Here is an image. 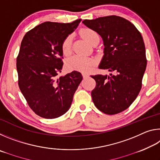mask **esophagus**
<instances>
[{"label":"esophagus","instance_id":"obj_1","mask_svg":"<svg viewBox=\"0 0 160 160\" xmlns=\"http://www.w3.org/2000/svg\"><path fill=\"white\" fill-rule=\"evenodd\" d=\"M82 77H83L84 79H85V78H87L88 77V74H86V73H85V72H82Z\"/></svg>","mask_w":160,"mask_h":160}]
</instances>
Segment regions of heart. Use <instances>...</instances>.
I'll return each instance as SVG.
<instances>
[{"label":"heart","mask_w":160,"mask_h":160,"mask_svg":"<svg viewBox=\"0 0 160 160\" xmlns=\"http://www.w3.org/2000/svg\"><path fill=\"white\" fill-rule=\"evenodd\" d=\"M84 39H86L89 43L92 44L94 40L99 39V35L95 31L91 29L84 28L80 32ZM72 36L68 35L62 42L61 49L64 55H69L72 51ZM94 61L92 59L85 56H82L80 55H75L70 57L67 60L66 65L67 67L70 70H80V71H86L90 69V68L92 66Z\"/></svg>","instance_id":"b5f03b06"}]
</instances>
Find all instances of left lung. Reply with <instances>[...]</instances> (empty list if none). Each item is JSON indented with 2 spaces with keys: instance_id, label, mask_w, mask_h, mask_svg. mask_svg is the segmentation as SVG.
<instances>
[{
  "instance_id": "8db88e82",
  "label": "left lung",
  "mask_w": 160,
  "mask_h": 160,
  "mask_svg": "<svg viewBox=\"0 0 160 160\" xmlns=\"http://www.w3.org/2000/svg\"><path fill=\"white\" fill-rule=\"evenodd\" d=\"M82 23L97 32L104 42L99 68L109 75H92L96 86L91 95L94 105L106 114H116L131 106L138 95L147 66L145 47L140 32L131 22L116 15Z\"/></svg>"
}]
</instances>
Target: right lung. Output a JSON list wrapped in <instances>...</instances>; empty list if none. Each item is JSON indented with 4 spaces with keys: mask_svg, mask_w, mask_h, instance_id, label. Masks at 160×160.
I'll return each mask as SVG.
<instances>
[{
    "mask_svg": "<svg viewBox=\"0 0 160 160\" xmlns=\"http://www.w3.org/2000/svg\"><path fill=\"white\" fill-rule=\"evenodd\" d=\"M80 22H45L27 32L21 42L18 85L29 107L42 118H56L67 112L82 80L75 70L58 77L63 65L62 42Z\"/></svg>",
    "mask_w": 160,
    "mask_h": 160,
    "instance_id": "add662e5",
    "label": "right lung"
}]
</instances>
